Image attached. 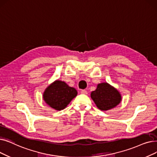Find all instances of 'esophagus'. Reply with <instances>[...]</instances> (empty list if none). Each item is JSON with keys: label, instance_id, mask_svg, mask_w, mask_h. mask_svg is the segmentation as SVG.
Returning a JSON list of instances; mask_svg holds the SVG:
<instances>
[{"label": "esophagus", "instance_id": "1", "mask_svg": "<svg viewBox=\"0 0 157 157\" xmlns=\"http://www.w3.org/2000/svg\"><path fill=\"white\" fill-rule=\"evenodd\" d=\"M81 93L83 94H85V95H86L88 94V92L86 90H82L81 91Z\"/></svg>", "mask_w": 157, "mask_h": 157}]
</instances>
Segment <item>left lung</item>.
I'll use <instances>...</instances> for the list:
<instances>
[{"label": "left lung", "instance_id": "8db88e82", "mask_svg": "<svg viewBox=\"0 0 157 157\" xmlns=\"http://www.w3.org/2000/svg\"><path fill=\"white\" fill-rule=\"evenodd\" d=\"M91 98L101 110H109L117 106L121 101L120 92L107 83L98 85L95 90L91 92Z\"/></svg>", "mask_w": 157, "mask_h": 157}]
</instances>
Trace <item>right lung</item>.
Here are the masks:
<instances>
[{
	"instance_id": "add662e5",
	"label": "right lung",
	"mask_w": 157,
	"mask_h": 157,
	"mask_svg": "<svg viewBox=\"0 0 157 157\" xmlns=\"http://www.w3.org/2000/svg\"><path fill=\"white\" fill-rule=\"evenodd\" d=\"M77 94L74 88L69 86L64 81L56 80L46 88L43 98L46 104L59 111L65 108Z\"/></svg>"
}]
</instances>
